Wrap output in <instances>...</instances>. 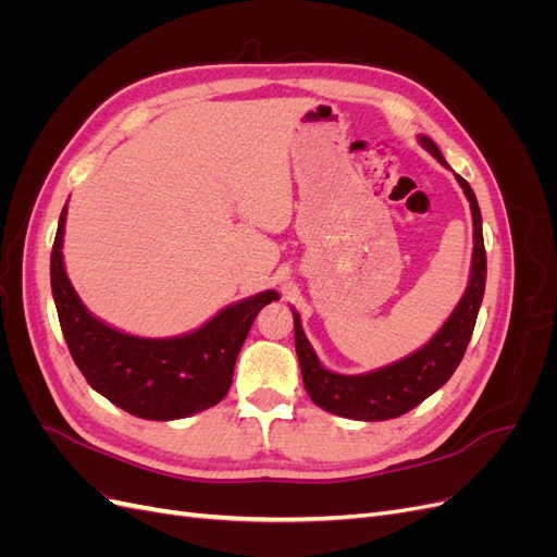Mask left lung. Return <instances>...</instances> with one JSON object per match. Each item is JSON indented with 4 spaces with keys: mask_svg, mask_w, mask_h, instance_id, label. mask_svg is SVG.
Wrapping results in <instances>:
<instances>
[{
    "mask_svg": "<svg viewBox=\"0 0 557 557\" xmlns=\"http://www.w3.org/2000/svg\"><path fill=\"white\" fill-rule=\"evenodd\" d=\"M420 146L440 160L444 166L446 160L442 150L430 137H418ZM458 183L469 199L471 207V221H474V256H471V274L469 285L458 301V307L450 313V318L442 325L432 339L409 358L399 362L387 364L383 369L369 374L346 376L334 374L330 369L320 364L315 350L311 348L309 339L301 330L299 313L295 311V350L301 367V381L309 397L318 404L320 409L330 413L352 418V420H391L401 413L411 411L420 401L428 399L432 393L453 376L458 369L467 344L471 339V332L476 325V315L483 301L485 290V248H483V230H481V209L474 190L469 183L455 174Z\"/></svg>",
    "mask_w": 557,
    "mask_h": 557,
    "instance_id": "8db88e82",
    "label": "left lung"
}]
</instances>
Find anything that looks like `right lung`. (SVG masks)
<instances>
[{
	"label": "right lung",
	"instance_id": "add662e5",
	"mask_svg": "<svg viewBox=\"0 0 557 557\" xmlns=\"http://www.w3.org/2000/svg\"><path fill=\"white\" fill-rule=\"evenodd\" d=\"M66 207L60 213L50 288L72 358L90 387L123 411L146 420H176L215 407L234 374L239 350L262 307L278 299L267 290L237 301L199 330L172 339H144L97 320L78 299L62 262Z\"/></svg>",
	"mask_w": 557,
	"mask_h": 557
}]
</instances>
